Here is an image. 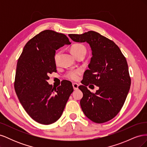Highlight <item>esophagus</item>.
Returning <instances> with one entry per match:
<instances>
[{"mask_svg":"<svg viewBox=\"0 0 147 147\" xmlns=\"http://www.w3.org/2000/svg\"><path fill=\"white\" fill-rule=\"evenodd\" d=\"M72 86H73L74 90H77L78 89V84L77 83H73Z\"/></svg>","mask_w":147,"mask_h":147,"instance_id":"obj_1","label":"esophagus"}]
</instances>
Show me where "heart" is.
<instances>
[{
  "mask_svg": "<svg viewBox=\"0 0 147 147\" xmlns=\"http://www.w3.org/2000/svg\"><path fill=\"white\" fill-rule=\"evenodd\" d=\"M71 52L72 53L74 56L77 57L80 55H85L86 53V49L82 44L77 43L74 45L71 48ZM58 53H56L55 56V60L57 61V56H58ZM82 74V70L80 69H76L74 70L70 71L65 75V77L71 80H77L79 78L80 75Z\"/></svg>",
  "mask_w": 147,
  "mask_h": 147,
  "instance_id": "obj_1",
  "label": "heart"
}]
</instances>
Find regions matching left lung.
<instances>
[{
    "instance_id": "8db88e82",
    "label": "left lung",
    "mask_w": 147,
    "mask_h": 147,
    "mask_svg": "<svg viewBox=\"0 0 147 147\" xmlns=\"http://www.w3.org/2000/svg\"><path fill=\"white\" fill-rule=\"evenodd\" d=\"M69 36L74 42H87L92 50L89 69L83 75V85L78 87L83 94L81 108L92 121H108L121 110L130 89L131 80L125 57L112 40L94 31ZM90 84L99 86L96 93L87 90Z\"/></svg>"
}]
</instances>
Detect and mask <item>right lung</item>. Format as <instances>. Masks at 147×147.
Listing matches in <instances>:
<instances>
[{
    "label": "right lung",
    "mask_w": 147,
    "mask_h": 147,
    "mask_svg": "<svg viewBox=\"0 0 147 147\" xmlns=\"http://www.w3.org/2000/svg\"><path fill=\"white\" fill-rule=\"evenodd\" d=\"M70 42L65 35L51 30L40 32L28 42L18 60L15 90L22 106L35 121L56 122L62 115L72 84L64 81L53 87L47 82L49 74L56 72V50Z\"/></svg>",
    "instance_id": "1"
}]
</instances>
